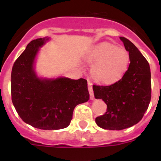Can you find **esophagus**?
Returning <instances> with one entry per match:
<instances>
[{
    "label": "esophagus",
    "instance_id": "esophagus-1",
    "mask_svg": "<svg viewBox=\"0 0 161 161\" xmlns=\"http://www.w3.org/2000/svg\"><path fill=\"white\" fill-rule=\"evenodd\" d=\"M87 83H88V90H89V92H90V99L91 100H93L94 96H93V90H92V84L89 79L87 80Z\"/></svg>",
    "mask_w": 161,
    "mask_h": 161
}]
</instances>
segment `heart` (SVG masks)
Masks as SVG:
<instances>
[{"label": "heart", "instance_id": "obj_1", "mask_svg": "<svg viewBox=\"0 0 161 161\" xmlns=\"http://www.w3.org/2000/svg\"><path fill=\"white\" fill-rule=\"evenodd\" d=\"M86 61L92 65L91 73L96 82L112 84L119 80L127 71L129 55L124 48L103 43L91 50Z\"/></svg>", "mask_w": 161, "mask_h": 161}]
</instances>
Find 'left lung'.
Listing matches in <instances>:
<instances>
[{"label": "left lung", "instance_id": "left-lung-1", "mask_svg": "<svg viewBox=\"0 0 161 161\" xmlns=\"http://www.w3.org/2000/svg\"><path fill=\"white\" fill-rule=\"evenodd\" d=\"M129 51L130 64L123 77L110 86H92L96 99L107 104L104 114L96 118L99 127L122 130L137 124L147 111L151 100L150 64L132 43L120 37Z\"/></svg>", "mask_w": 161, "mask_h": 161}]
</instances>
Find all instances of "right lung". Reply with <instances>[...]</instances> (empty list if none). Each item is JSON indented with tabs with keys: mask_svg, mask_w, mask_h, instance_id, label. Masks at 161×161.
Wrapping results in <instances>:
<instances>
[{
	"mask_svg": "<svg viewBox=\"0 0 161 161\" xmlns=\"http://www.w3.org/2000/svg\"><path fill=\"white\" fill-rule=\"evenodd\" d=\"M49 38L32 40L14 61L11 76V100L19 117L43 130L68 127L73 111L90 98L87 81L60 77L40 79L34 71L36 56Z\"/></svg>",
	"mask_w": 161,
	"mask_h": 161,
	"instance_id": "add662e5",
	"label": "right lung"
}]
</instances>
